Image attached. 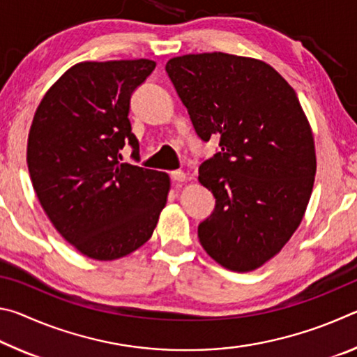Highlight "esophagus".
Returning a JSON list of instances; mask_svg holds the SVG:
<instances>
[{"mask_svg":"<svg viewBox=\"0 0 357 357\" xmlns=\"http://www.w3.org/2000/svg\"><path fill=\"white\" fill-rule=\"evenodd\" d=\"M170 178L174 181V183H183V181L185 179V173L181 170H174L170 173Z\"/></svg>","mask_w":357,"mask_h":357,"instance_id":"1","label":"esophagus"}]
</instances>
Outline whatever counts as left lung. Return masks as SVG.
Segmentation results:
<instances>
[{"label":"left lung","instance_id":"1","mask_svg":"<svg viewBox=\"0 0 357 357\" xmlns=\"http://www.w3.org/2000/svg\"><path fill=\"white\" fill-rule=\"evenodd\" d=\"M165 70L197 135L220 146L198 168L215 198L198 239L225 268L257 269L299 227L315 181V144L298 96L269 64L228 53L178 56Z\"/></svg>","mask_w":357,"mask_h":357}]
</instances>
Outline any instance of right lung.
Wrapping results in <instances>:
<instances>
[{
	"label": "right lung",
	"instance_id": "right-lung-1",
	"mask_svg": "<svg viewBox=\"0 0 357 357\" xmlns=\"http://www.w3.org/2000/svg\"><path fill=\"white\" fill-rule=\"evenodd\" d=\"M154 61L80 63L48 89L28 137V170L59 234L83 255L116 259L151 238L170 178L121 164V149L140 146L129 108Z\"/></svg>",
	"mask_w": 357,
	"mask_h": 357
}]
</instances>
